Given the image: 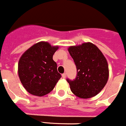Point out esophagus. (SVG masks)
I'll use <instances>...</instances> for the list:
<instances>
[{"label": "esophagus", "mask_w": 126, "mask_h": 126, "mask_svg": "<svg viewBox=\"0 0 126 126\" xmlns=\"http://www.w3.org/2000/svg\"><path fill=\"white\" fill-rule=\"evenodd\" d=\"M62 78L63 79H65L66 78V74L64 73V74H62Z\"/></svg>", "instance_id": "34e87169"}]
</instances>
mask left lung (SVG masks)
<instances>
[{"label": "left lung", "mask_w": 126, "mask_h": 126, "mask_svg": "<svg viewBox=\"0 0 126 126\" xmlns=\"http://www.w3.org/2000/svg\"><path fill=\"white\" fill-rule=\"evenodd\" d=\"M68 51L77 70L75 80L67 79L71 91L79 98L94 97L103 89L109 79L107 59L99 48L91 42L70 46Z\"/></svg>", "instance_id": "8db88e82"}]
</instances>
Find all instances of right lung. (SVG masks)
<instances>
[{
  "instance_id": "right-lung-1",
  "label": "right lung",
  "mask_w": 126,
  "mask_h": 126,
  "mask_svg": "<svg viewBox=\"0 0 126 126\" xmlns=\"http://www.w3.org/2000/svg\"><path fill=\"white\" fill-rule=\"evenodd\" d=\"M58 46L41 41L30 47L18 62V75L25 89L30 94L43 96L49 93L61 78L52 56Z\"/></svg>"
}]
</instances>
